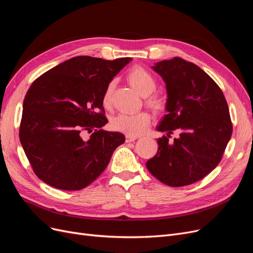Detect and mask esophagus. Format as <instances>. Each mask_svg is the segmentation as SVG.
I'll return each mask as SVG.
<instances>
[{
	"label": "esophagus",
	"instance_id": "obj_1",
	"mask_svg": "<svg viewBox=\"0 0 253 253\" xmlns=\"http://www.w3.org/2000/svg\"><path fill=\"white\" fill-rule=\"evenodd\" d=\"M136 136H132V135H128L126 134V143H130V142H134L136 140Z\"/></svg>",
	"mask_w": 253,
	"mask_h": 253
}]
</instances>
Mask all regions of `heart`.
<instances>
[{"label": "heart", "instance_id": "obj_1", "mask_svg": "<svg viewBox=\"0 0 253 253\" xmlns=\"http://www.w3.org/2000/svg\"><path fill=\"white\" fill-rule=\"evenodd\" d=\"M128 81L135 90L145 96V104L156 113H161L166 109V100L161 94L152 93L157 89V80L144 67L136 66L128 72ZM113 83H109L103 93L102 103L104 107L108 108L111 105ZM150 115L146 111H141L134 115L120 113L112 118L110 126L116 131L123 132L128 135H141L150 125Z\"/></svg>", "mask_w": 253, "mask_h": 253}]
</instances>
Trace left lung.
Returning <instances> with one entry per match:
<instances>
[{
    "label": "left lung",
    "mask_w": 253,
    "mask_h": 253,
    "mask_svg": "<svg viewBox=\"0 0 253 253\" xmlns=\"http://www.w3.org/2000/svg\"><path fill=\"white\" fill-rule=\"evenodd\" d=\"M152 68L166 83L168 113L158 130L168 134L159 138L158 152L146 167L168 186L193 184L222 160L232 134L228 104L218 85L191 62L173 58ZM176 128L180 137L169 143Z\"/></svg>",
    "instance_id": "8db88e82"
}]
</instances>
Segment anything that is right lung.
Instances as JSON below:
<instances>
[{
  "mask_svg": "<svg viewBox=\"0 0 253 253\" xmlns=\"http://www.w3.org/2000/svg\"><path fill=\"white\" fill-rule=\"evenodd\" d=\"M130 61L76 56L34 81L23 102L19 135L41 181L62 190H81L107 167L125 135L102 129L108 122L102 97Z\"/></svg>",
  "mask_w": 253,
  "mask_h": 253,
  "instance_id": "obj_1",
  "label": "right lung"
}]
</instances>
